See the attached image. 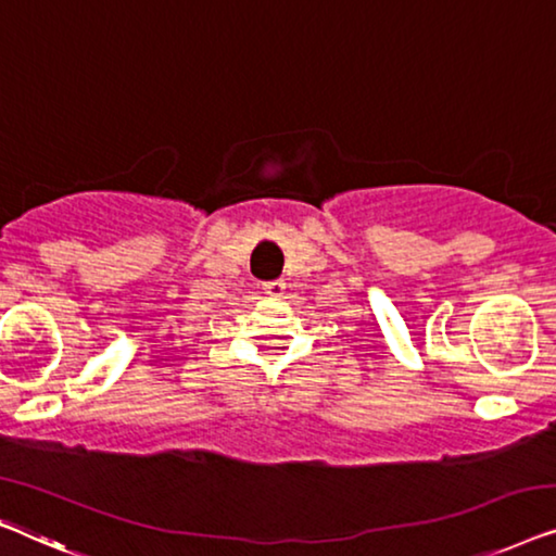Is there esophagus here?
I'll return each instance as SVG.
<instances>
[{
	"mask_svg": "<svg viewBox=\"0 0 556 556\" xmlns=\"http://www.w3.org/2000/svg\"><path fill=\"white\" fill-rule=\"evenodd\" d=\"M264 294H269V296H281L285 294V289H287V281L285 279H271V281H264Z\"/></svg>",
	"mask_w": 556,
	"mask_h": 556,
	"instance_id": "1",
	"label": "esophagus"
}]
</instances>
